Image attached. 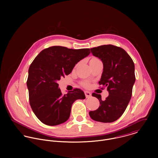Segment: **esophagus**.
<instances>
[{"label": "esophagus", "instance_id": "obj_1", "mask_svg": "<svg viewBox=\"0 0 158 158\" xmlns=\"http://www.w3.org/2000/svg\"><path fill=\"white\" fill-rule=\"evenodd\" d=\"M85 94L86 98H89L91 96V93L88 91H85Z\"/></svg>", "mask_w": 158, "mask_h": 158}]
</instances>
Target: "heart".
Returning a JSON list of instances; mask_svg holds the SVG:
<instances>
[{
	"label": "heart",
	"instance_id": "obj_1",
	"mask_svg": "<svg viewBox=\"0 0 158 158\" xmlns=\"http://www.w3.org/2000/svg\"><path fill=\"white\" fill-rule=\"evenodd\" d=\"M100 61V60L98 58H91L89 63H95V62H97V61ZM83 85L85 86H89V84L87 82L83 83Z\"/></svg>",
	"mask_w": 158,
	"mask_h": 158
}]
</instances>
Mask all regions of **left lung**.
<instances>
[{"label":"left lung","mask_w":158,"mask_h":158,"mask_svg":"<svg viewBox=\"0 0 158 158\" xmlns=\"http://www.w3.org/2000/svg\"><path fill=\"white\" fill-rule=\"evenodd\" d=\"M90 51L103 62V71L98 83L107 86L109 95L102 100L101 95L92 93L100 106L90 111L89 115L97 122H113L125 112L131 98L135 80V64L127 52L119 47L100 45L90 48Z\"/></svg>","instance_id":"left-lung-1"}]
</instances>
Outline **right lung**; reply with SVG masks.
Wrapping results in <instances>:
<instances>
[{"label": "right lung", "instance_id": "right-lung-1", "mask_svg": "<svg viewBox=\"0 0 158 158\" xmlns=\"http://www.w3.org/2000/svg\"><path fill=\"white\" fill-rule=\"evenodd\" d=\"M90 53L89 48L52 46L42 50L33 61L27 85L30 105L41 122L49 126L65 122L73 103L86 98L84 92L77 88L63 94L57 82L70 74L75 64Z\"/></svg>", "mask_w": 158, "mask_h": 158}]
</instances>
